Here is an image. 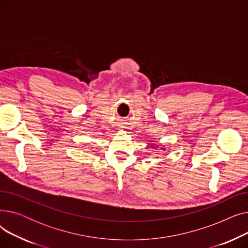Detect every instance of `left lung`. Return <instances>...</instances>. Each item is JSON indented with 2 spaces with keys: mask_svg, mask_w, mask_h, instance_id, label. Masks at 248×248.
<instances>
[{
  "mask_svg": "<svg viewBox=\"0 0 248 248\" xmlns=\"http://www.w3.org/2000/svg\"><path fill=\"white\" fill-rule=\"evenodd\" d=\"M152 147H153V149H154V148H157V145H154V144H153V145L151 146V148H152ZM161 149H162V150H166V149H165V147H162Z\"/></svg>",
  "mask_w": 248,
  "mask_h": 248,
  "instance_id": "8db88e82",
  "label": "left lung"
}]
</instances>
